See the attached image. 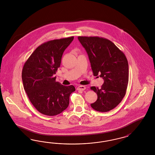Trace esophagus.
Returning <instances> with one entry per match:
<instances>
[{
	"label": "esophagus",
	"instance_id": "esophagus-1",
	"mask_svg": "<svg viewBox=\"0 0 155 155\" xmlns=\"http://www.w3.org/2000/svg\"><path fill=\"white\" fill-rule=\"evenodd\" d=\"M85 89L86 87L85 86H78L77 88V90L78 91H84V90H85Z\"/></svg>",
	"mask_w": 155,
	"mask_h": 155
}]
</instances>
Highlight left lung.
<instances>
[{"instance_id":"obj_1","label":"left lung","mask_w":155,"mask_h":155,"mask_svg":"<svg viewBox=\"0 0 155 155\" xmlns=\"http://www.w3.org/2000/svg\"><path fill=\"white\" fill-rule=\"evenodd\" d=\"M78 39L88 55L93 75H99L104 81L100 89L91 87L98 97L91 107L101 112L110 111L117 106L126 94L129 80L127 59L107 39L98 37H78Z\"/></svg>"}]
</instances>
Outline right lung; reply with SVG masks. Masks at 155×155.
Listing matches in <instances>:
<instances>
[{
  "instance_id": "right-lung-1",
  "label": "right lung",
  "mask_w": 155,
  "mask_h": 155,
  "mask_svg": "<svg viewBox=\"0 0 155 155\" xmlns=\"http://www.w3.org/2000/svg\"><path fill=\"white\" fill-rule=\"evenodd\" d=\"M73 37L44 43L31 54L23 66L21 78L25 91L38 111L47 116H55L69 104V97L75 91L73 85H62L56 82L64 50Z\"/></svg>"
}]
</instances>
